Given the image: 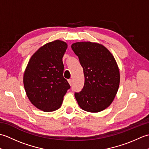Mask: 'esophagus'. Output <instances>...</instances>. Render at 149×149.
I'll return each mask as SVG.
<instances>
[{
	"instance_id": "1",
	"label": "esophagus",
	"mask_w": 149,
	"mask_h": 149,
	"mask_svg": "<svg viewBox=\"0 0 149 149\" xmlns=\"http://www.w3.org/2000/svg\"><path fill=\"white\" fill-rule=\"evenodd\" d=\"M68 83H69V84L71 85L72 84V79H69V80H68Z\"/></svg>"
}]
</instances>
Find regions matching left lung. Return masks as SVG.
Here are the masks:
<instances>
[{
  "instance_id": "left-lung-1",
  "label": "left lung",
  "mask_w": 149,
  "mask_h": 149,
  "mask_svg": "<svg viewBox=\"0 0 149 149\" xmlns=\"http://www.w3.org/2000/svg\"><path fill=\"white\" fill-rule=\"evenodd\" d=\"M84 75V85L75 97L82 109L98 113L109 107L115 99L120 84V71L114 56L99 43H73Z\"/></svg>"
}]
</instances>
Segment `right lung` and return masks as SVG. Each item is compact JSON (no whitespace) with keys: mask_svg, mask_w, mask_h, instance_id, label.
Masks as SVG:
<instances>
[{"mask_svg":"<svg viewBox=\"0 0 149 149\" xmlns=\"http://www.w3.org/2000/svg\"><path fill=\"white\" fill-rule=\"evenodd\" d=\"M67 47L59 40L45 44L31 56L24 71L23 82L28 99L43 111L58 109L70 88L63 77L62 59Z\"/></svg>","mask_w":149,"mask_h":149,"instance_id":"obj_1","label":"right lung"}]
</instances>
